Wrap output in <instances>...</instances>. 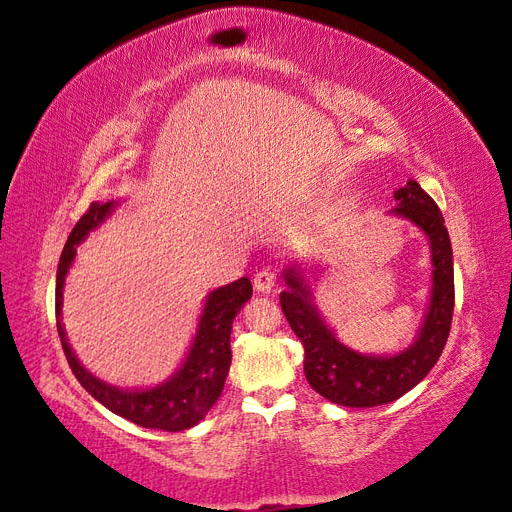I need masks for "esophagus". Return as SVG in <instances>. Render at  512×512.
Here are the masks:
<instances>
[{
  "mask_svg": "<svg viewBox=\"0 0 512 512\" xmlns=\"http://www.w3.org/2000/svg\"><path fill=\"white\" fill-rule=\"evenodd\" d=\"M274 283H277V277H274V272L270 270H259L255 274V290L261 294H270Z\"/></svg>",
  "mask_w": 512,
  "mask_h": 512,
  "instance_id": "34e87169",
  "label": "esophagus"
}]
</instances>
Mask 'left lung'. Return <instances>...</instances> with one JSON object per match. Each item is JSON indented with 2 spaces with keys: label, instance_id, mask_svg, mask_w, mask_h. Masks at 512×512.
Segmentation results:
<instances>
[{
  "label": "left lung",
  "instance_id": "1",
  "mask_svg": "<svg viewBox=\"0 0 512 512\" xmlns=\"http://www.w3.org/2000/svg\"><path fill=\"white\" fill-rule=\"evenodd\" d=\"M396 207L391 214L409 220L422 231L430 244L432 287L426 316L415 342L398 355H361L348 348L324 322L313 305L307 274L298 264L285 266V292L281 309L292 331L305 346V376L320 396L342 406L368 409L398 400L411 391L435 368L450 335L454 311V259L448 229L437 203L409 179L393 192Z\"/></svg>",
  "mask_w": 512,
  "mask_h": 512
}]
</instances>
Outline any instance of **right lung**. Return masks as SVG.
I'll list each match as a JSON object with an SVG mask.
<instances>
[{
	"mask_svg": "<svg viewBox=\"0 0 512 512\" xmlns=\"http://www.w3.org/2000/svg\"><path fill=\"white\" fill-rule=\"evenodd\" d=\"M116 205L119 201L90 205L64 244L56 274V322L62 350L80 385L112 413L142 428L166 432L186 430L199 424L220 398L231 365V326L246 300H251L253 285L248 277H242L207 294L188 355L164 383L147 389H121L101 381L84 368L69 346L62 324V290L77 255V246L114 212Z\"/></svg>",
	"mask_w": 512,
	"mask_h": 512,
	"instance_id": "obj_1",
	"label": "right lung"
}]
</instances>
